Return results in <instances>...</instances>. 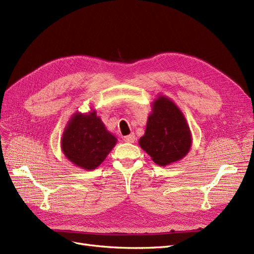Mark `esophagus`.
Returning a JSON list of instances; mask_svg holds the SVG:
<instances>
[{"mask_svg":"<svg viewBox=\"0 0 254 254\" xmlns=\"http://www.w3.org/2000/svg\"><path fill=\"white\" fill-rule=\"evenodd\" d=\"M124 141L127 142V143H133L135 141V134L130 133V134L124 136Z\"/></svg>","mask_w":254,"mask_h":254,"instance_id":"1","label":"esophagus"}]
</instances>
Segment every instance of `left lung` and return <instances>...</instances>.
I'll return each instance as SVG.
<instances>
[{"mask_svg":"<svg viewBox=\"0 0 254 254\" xmlns=\"http://www.w3.org/2000/svg\"><path fill=\"white\" fill-rule=\"evenodd\" d=\"M139 144L152 161L166 166L188 155L191 145L190 130L181 110L166 96L152 103L144 135Z\"/></svg>","mask_w":254,"mask_h":254,"instance_id":"obj_1","label":"left lung"}]
</instances>
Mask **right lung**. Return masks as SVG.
Here are the masks:
<instances>
[{
    "label": "right lung",
    "mask_w": 254,
    "mask_h": 254,
    "mask_svg": "<svg viewBox=\"0 0 254 254\" xmlns=\"http://www.w3.org/2000/svg\"><path fill=\"white\" fill-rule=\"evenodd\" d=\"M117 141L95 111L88 114L77 112L66 124L61 139V148L73 164L91 171L102 164Z\"/></svg>",
    "instance_id": "obj_1"
}]
</instances>
